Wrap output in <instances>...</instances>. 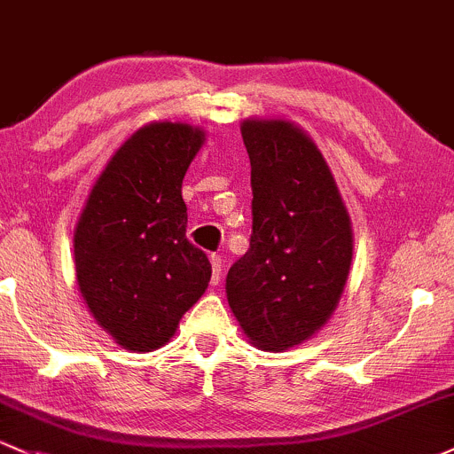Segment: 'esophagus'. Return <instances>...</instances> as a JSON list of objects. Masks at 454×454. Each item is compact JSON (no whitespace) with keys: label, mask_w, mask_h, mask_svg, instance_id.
<instances>
[{"label":"esophagus","mask_w":454,"mask_h":454,"mask_svg":"<svg viewBox=\"0 0 454 454\" xmlns=\"http://www.w3.org/2000/svg\"><path fill=\"white\" fill-rule=\"evenodd\" d=\"M209 262H212V286H216L223 275V257L218 255V253H212V255H209Z\"/></svg>","instance_id":"34e87169"}]
</instances>
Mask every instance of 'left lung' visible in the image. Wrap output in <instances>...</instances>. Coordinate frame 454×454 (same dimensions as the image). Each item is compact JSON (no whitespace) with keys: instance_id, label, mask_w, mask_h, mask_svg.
I'll list each match as a JSON object with an SVG mask.
<instances>
[{"instance_id":"obj_1","label":"left lung","mask_w":454,"mask_h":454,"mask_svg":"<svg viewBox=\"0 0 454 454\" xmlns=\"http://www.w3.org/2000/svg\"><path fill=\"white\" fill-rule=\"evenodd\" d=\"M253 233L227 272V299L264 350L301 344L338 305L353 229L323 153L286 121H245Z\"/></svg>"}]
</instances>
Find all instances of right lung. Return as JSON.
I'll return each mask as SVG.
<instances>
[{
	"mask_svg": "<svg viewBox=\"0 0 454 454\" xmlns=\"http://www.w3.org/2000/svg\"><path fill=\"white\" fill-rule=\"evenodd\" d=\"M184 123L138 129L92 186L75 229V272L95 320L121 346L149 353L173 338L212 277L186 238L184 175L203 145Z\"/></svg>",
	"mask_w": 454,
	"mask_h": 454,
	"instance_id": "right-lung-1",
	"label": "right lung"
}]
</instances>
